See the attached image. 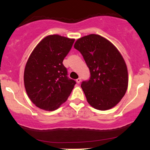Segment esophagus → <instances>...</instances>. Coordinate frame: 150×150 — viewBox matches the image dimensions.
<instances>
[{"mask_svg": "<svg viewBox=\"0 0 150 150\" xmlns=\"http://www.w3.org/2000/svg\"><path fill=\"white\" fill-rule=\"evenodd\" d=\"M76 82H77V83H80V82H81V78H80V77H78V78H77V80H76Z\"/></svg>", "mask_w": 150, "mask_h": 150, "instance_id": "obj_1", "label": "esophagus"}]
</instances>
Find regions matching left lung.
I'll return each mask as SVG.
<instances>
[{"label": "left lung", "mask_w": 150, "mask_h": 150, "mask_svg": "<svg viewBox=\"0 0 150 150\" xmlns=\"http://www.w3.org/2000/svg\"><path fill=\"white\" fill-rule=\"evenodd\" d=\"M74 48L83 56L90 71V78L81 87L87 102L101 111L119 103L128 89L126 64L118 50L108 39L98 34L78 39Z\"/></svg>", "instance_id": "8db88e82"}]
</instances>
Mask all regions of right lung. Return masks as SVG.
Listing matches in <instances>:
<instances>
[{"instance_id": "1", "label": "right lung", "mask_w": 150, "mask_h": 150, "mask_svg": "<svg viewBox=\"0 0 150 150\" xmlns=\"http://www.w3.org/2000/svg\"><path fill=\"white\" fill-rule=\"evenodd\" d=\"M74 39L53 34L34 48L24 72L25 90L30 100L41 109L54 111L66 101L76 84L68 78L63 61Z\"/></svg>"}]
</instances>
